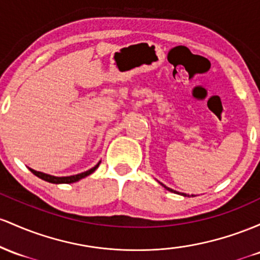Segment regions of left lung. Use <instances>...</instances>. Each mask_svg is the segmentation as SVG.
Wrapping results in <instances>:
<instances>
[{
	"instance_id": "1",
	"label": "left lung",
	"mask_w": 260,
	"mask_h": 260,
	"mask_svg": "<svg viewBox=\"0 0 260 260\" xmlns=\"http://www.w3.org/2000/svg\"><path fill=\"white\" fill-rule=\"evenodd\" d=\"M159 183V182H158ZM159 184L161 185H163L165 186L166 189H167V190H169V191H172V193H176V194H179V195H183V197H188V198H190V197H195V195H189V194H185V193H179V191H176V190H173V189H171V188H168V186H166L165 184H162V183H159Z\"/></svg>"
}]
</instances>
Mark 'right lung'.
<instances>
[{
	"label": "right lung",
	"mask_w": 260,
	"mask_h": 260,
	"mask_svg": "<svg viewBox=\"0 0 260 260\" xmlns=\"http://www.w3.org/2000/svg\"><path fill=\"white\" fill-rule=\"evenodd\" d=\"M99 161L97 165L94 166V167L88 169V171L86 172H82V173H78V174H75V176H69V177H55V176H51V174H46V173H43V172H39V171H36V169H31L29 168V171L31 172V173L34 174V176H37L38 178H40V179L45 180V182H49V183H52V184H70V183H75V182H78V180H81L82 178H86L87 176H89V174H92L93 172L95 171L99 167Z\"/></svg>",
	"instance_id": "1"
}]
</instances>
